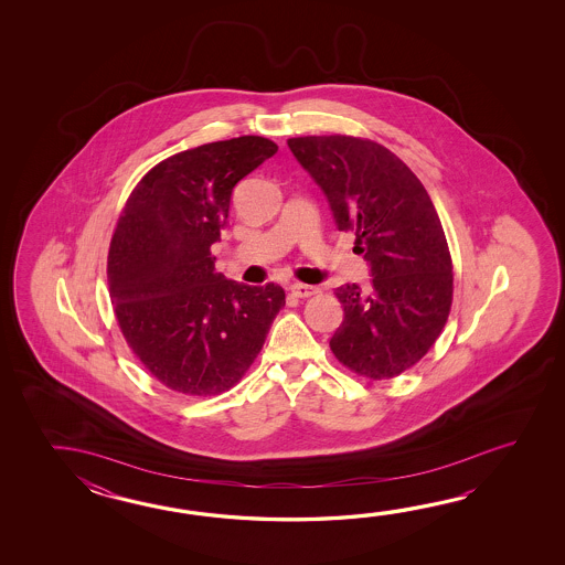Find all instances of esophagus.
Here are the masks:
<instances>
[{
    "mask_svg": "<svg viewBox=\"0 0 565 565\" xmlns=\"http://www.w3.org/2000/svg\"><path fill=\"white\" fill-rule=\"evenodd\" d=\"M288 290H290V295H295V297H299V299H309V297L319 292V288L311 287V285H302V282L290 285Z\"/></svg>",
    "mask_w": 565,
    "mask_h": 565,
    "instance_id": "obj_1",
    "label": "esophagus"
}]
</instances>
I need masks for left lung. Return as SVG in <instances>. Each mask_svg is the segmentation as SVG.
<instances>
[{
  "label": "left lung",
  "instance_id": "1",
  "mask_svg": "<svg viewBox=\"0 0 565 565\" xmlns=\"http://www.w3.org/2000/svg\"><path fill=\"white\" fill-rule=\"evenodd\" d=\"M335 217L355 234L372 287L335 288L343 323L329 345L351 372L390 380L428 353L452 305V260L433 200L384 145L348 135L288 139Z\"/></svg>",
  "mask_w": 565,
  "mask_h": 565
}]
</instances>
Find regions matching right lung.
I'll return each mask as SVG.
<instances>
[{"label": "right lung", "mask_w": 565, "mask_h": 565, "mask_svg": "<svg viewBox=\"0 0 565 565\" xmlns=\"http://www.w3.org/2000/svg\"><path fill=\"white\" fill-rule=\"evenodd\" d=\"M277 151L256 135L181 151L157 163L122 207L108 292L132 353L169 390L216 396L238 384L285 307L282 287L228 280L210 253L234 185Z\"/></svg>", "instance_id": "obj_1"}]
</instances>
